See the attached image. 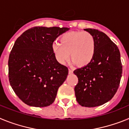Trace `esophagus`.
<instances>
[{"label": "esophagus", "instance_id": "esophagus-1", "mask_svg": "<svg viewBox=\"0 0 129 129\" xmlns=\"http://www.w3.org/2000/svg\"><path fill=\"white\" fill-rule=\"evenodd\" d=\"M68 73H69L70 74H71L73 73V70H72V69H70V68H69V69H68Z\"/></svg>", "mask_w": 129, "mask_h": 129}]
</instances>
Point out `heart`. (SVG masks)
<instances>
[{"instance_id": "heart-1", "label": "heart", "mask_w": 129, "mask_h": 129, "mask_svg": "<svg viewBox=\"0 0 129 129\" xmlns=\"http://www.w3.org/2000/svg\"><path fill=\"white\" fill-rule=\"evenodd\" d=\"M52 50L55 57L61 64L69 59L77 67L89 64L95 54V38L88 31H72L61 35L59 43H53Z\"/></svg>"}]
</instances>
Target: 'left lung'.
I'll return each instance as SVG.
<instances>
[{
	"label": "left lung",
	"instance_id": "8db88e82",
	"mask_svg": "<svg viewBox=\"0 0 129 129\" xmlns=\"http://www.w3.org/2000/svg\"><path fill=\"white\" fill-rule=\"evenodd\" d=\"M84 30L95 38V54L89 64L74 71L78 78L75 95L80 105L95 107L115 95L120 83L122 64L118 46L105 34L91 28Z\"/></svg>",
	"mask_w": 129,
	"mask_h": 129
}]
</instances>
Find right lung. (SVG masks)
Wrapping results in <instances>:
<instances>
[{
  "instance_id": "obj_1",
  "label": "right lung",
  "mask_w": 129,
  "mask_h": 129,
  "mask_svg": "<svg viewBox=\"0 0 129 129\" xmlns=\"http://www.w3.org/2000/svg\"><path fill=\"white\" fill-rule=\"evenodd\" d=\"M68 28L35 26L17 38L8 59L13 91L25 104L44 107L53 103L68 69L55 57L52 44Z\"/></svg>"
}]
</instances>
